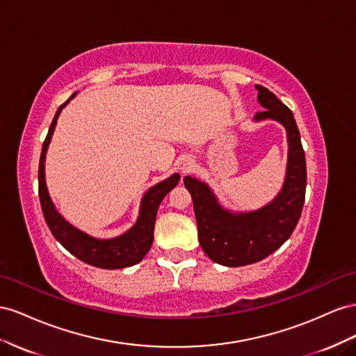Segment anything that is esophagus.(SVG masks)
<instances>
[{"instance_id":"esophagus-1","label":"esophagus","mask_w":356,"mask_h":356,"mask_svg":"<svg viewBox=\"0 0 356 356\" xmlns=\"http://www.w3.org/2000/svg\"><path fill=\"white\" fill-rule=\"evenodd\" d=\"M192 165H194V159H192V158L188 156V155L179 158V161H177V168H179L181 172L188 171Z\"/></svg>"}]
</instances>
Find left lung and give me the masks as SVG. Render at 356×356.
Returning a JSON list of instances; mask_svg holds the SVG:
<instances>
[{
    "label": "left lung",
    "mask_w": 356,
    "mask_h": 356,
    "mask_svg": "<svg viewBox=\"0 0 356 356\" xmlns=\"http://www.w3.org/2000/svg\"><path fill=\"white\" fill-rule=\"evenodd\" d=\"M255 88L258 103L267 110L258 111L253 119L277 120L288 136L286 176L276 198L258 210L232 213L219 204L204 181L184 179L194 201L200 245L211 261L225 267L249 266L277 250L296 229L306 197V156L292 111L267 88Z\"/></svg>",
    "instance_id": "1"
}]
</instances>
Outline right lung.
<instances>
[{
    "label": "right lung",
    "mask_w": 356,
    "mask_h": 356,
    "mask_svg": "<svg viewBox=\"0 0 356 356\" xmlns=\"http://www.w3.org/2000/svg\"><path fill=\"white\" fill-rule=\"evenodd\" d=\"M76 94L77 92L71 95L63 106H59L43 143L42 155H40L38 197L40 204H42L43 216L46 219L49 229L52 231L54 237L60 243V245H63L71 255H74L80 261L89 264V266L106 270H118L136 266V264H138L146 257V253L152 246V241H154L155 219L161 201L164 200V197L172 188H176L180 180V175L176 172V175L159 181V184L152 186L146 192L143 198H141L140 213L136 225L133 228H129L122 236L101 240L90 237L86 232L74 228L71 223H68L59 215L52 200L49 197L44 177V161L46 152L50 140H52L56 120L60 115V111H63V108L70 103V99H73L76 97Z\"/></svg>",
    "instance_id": "right-lung-1"
}]
</instances>
